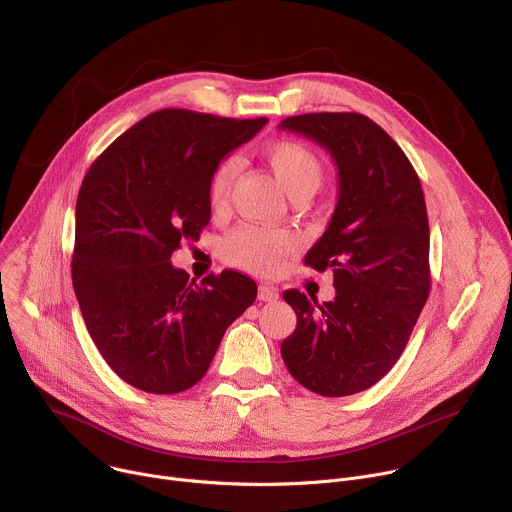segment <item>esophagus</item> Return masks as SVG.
I'll list each match as a JSON object with an SVG mask.
<instances>
[{
    "mask_svg": "<svg viewBox=\"0 0 512 512\" xmlns=\"http://www.w3.org/2000/svg\"><path fill=\"white\" fill-rule=\"evenodd\" d=\"M277 290L275 288H269V286H259V300L261 302H275L277 300Z\"/></svg>",
    "mask_w": 512,
    "mask_h": 512,
    "instance_id": "34e87169",
    "label": "esophagus"
}]
</instances>
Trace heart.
Here are the masks:
<instances>
[{
  "mask_svg": "<svg viewBox=\"0 0 512 512\" xmlns=\"http://www.w3.org/2000/svg\"><path fill=\"white\" fill-rule=\"evenodd\" d=\"M263 159L271 167L275 179L292 200L310 198L324 179V167L318 155L298 141H277L263 149ZM239 175V159H222L208 183V200L212 208H222ZM294 239L284 230H267L259 226H241L224 243V257L243 269L259 275H271L282 267L292 251Z\"/></svg>",
  "mask_w": 512,
  "mask_h": 512,
  "instance_id": "obj_1",
  "label": "heart"
}]
</instances>
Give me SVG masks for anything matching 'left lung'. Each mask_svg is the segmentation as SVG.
Here are the masks:
<instances>
[{"instance_id":"left-lung-1","label":"left lung","mask_w":512,"mask_h":512,"mask_svg":"<svg viewBox=\"0 0 512 512\" xmlns=\"http://www.w3.org/2000/svg\"><path fill=\"white\" fill-rule=\"evenodd\" d=\"M282 130L327 149L339 196L304 263L333 269L335 300L284 292L298 322L282 343L290 374L320 396L380 382L402 355L429 296V218L421 181L394 138L355 112L290 116Z\"/></svg>"}]
</instances>
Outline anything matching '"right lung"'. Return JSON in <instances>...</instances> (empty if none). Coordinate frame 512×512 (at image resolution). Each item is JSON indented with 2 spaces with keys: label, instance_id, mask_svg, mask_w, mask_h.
Instances as JSON below:
<instances>
[{
  "label": "right lung",
  "instance_id": "obj_1",
  "mask_svg": "<svg viewBox=\"0 0 512 512\" xmlns=\"http://www.w3.org/2000/svg\"><path fill=\"white\" fill-rule=\"evenodd\" d=\"M265 122L159 110L89 167L75 206L73 288L91 339L126 384L149 394L192 388L255 302L251 277L222 271L196 284L171 253L210 222L214 167Z\"/></svg>",
  "mask_w": 512,
  "mask_h": 512
}]
</instances>
